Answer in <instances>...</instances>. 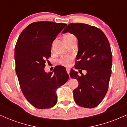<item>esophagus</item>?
<instances>
[{"mask_svg": "<svg viewBox=\"0 0 127 127\" xmlns=\"http://www.w3.org/2000/svg\"><path fill=\"white\" fill-rule=\"evenodd\" d=\"M66 71H67V73H68V75H69V73H70V70H69V69H68V68H67V69H66Z\"/></svg>", "mask_w": 127, "mask_h": 127, "instance_id": "34e87169", "label": "esophagus"}]
</instances>
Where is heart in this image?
I'll return each mask as SVG.
<instances>
[{
    "instance_id": "1",
    "label": "heart",
    "mask_w": 127,
    "mask_h": 127,
    "mask_svg": "<svg viewBox=\"0 0 127 127\" xmlns=\"http://www.w3.org/2000/svg\"><path fill=\"white\" fill-rule=\"evenodd\" d=\"M73 34H67L64 36V37H73ZM73 57L72 55H66V56H63L59 60H58V63L60 64L64 65V66H68L70 65V63L72 62L73 60Z\"/></svg>"
}]
</instances>
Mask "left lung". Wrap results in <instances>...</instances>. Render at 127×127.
<instances>
[{
  "label": "left lung",
  "mask_w": 127,
  "mask_h": 127,
  "mask_svg": "<svg viewBox=\"0 0 127 127\" xmlns=\"http://www.w3.org/2000/svg\"><path fill=\"white\" fill-rule=\"evenodd\" d=\"M67 32L78 40L75 68L87 72L81 76L73 70L70 72L71 78L77 79L79 82L78 88L73 90L75 101L81 107L93 108L101 103L108 90L112 64L109 40L100 29L82 23H70L63 31Z\"/></svg>",
  "instance_id": "1"
}]
</instances>
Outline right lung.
Here are the masks:
<instances>
[{"label": "right lung", "mask_w": 127, "mask_h": 127, "mask_svg": "<svg viewBox=\"0 0 127 127\" xmlns=\"http://www.w3.org/2000/svg\"><path fill=\"white\" fill-rule=\"evenodd\" d=\"M64 23L34 22L26 27L18 37L15 47V71L24 97L37 109H49L57 102L56 90L68 79L64 67L45 72V62L51 56L52 42Z\"/></svg>", "instance_id": "obj_1"}]
</instances>
